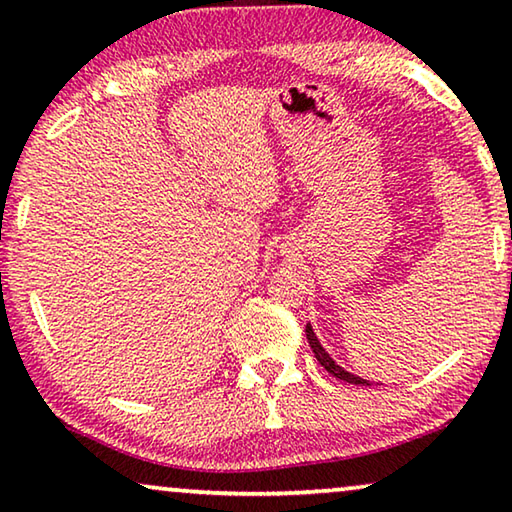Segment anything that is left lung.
I'll return each mask as SVG.
<instances>
[{
	"label": "left lung",
	"instance_id": "left-lung-1",
	"mask_svg": "<svg viewBox=\"0 0 512 512\" xmlns=\"http://www.w3.org/2000/svg\"><path fill=\"white\" fill-rule=\"evenodd\" d=\"M305 335H307V342H310L312 351H314V358L319 360L321 367L326 369L328 373H332V376L339 378V380H344V383H351V385H369V380H364V378H360V376H353V373L344 371L335 360L330 358V355L326 353V348H323L319 339H316V335H314V330H312L310 323H307V326H305Z\"/></svg>",
	"mask_w": 512,
	"mask_h": 512
}]
</instances>
